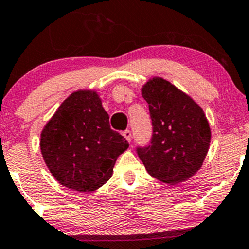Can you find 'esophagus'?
Wrapping results in <instances>:
<instances>
[{"mask_svg": "<svg viewBox=\"0 0 249 249\" xmlns=\"http://www.w3.org/2000/svg\"><path fill=\"white\" fill-rule=\"evenodd\" d=\"M123 136H124V138L126 139L128 142H131V131L130 130H125L124 132H123Z\"/></svg>", "mask_w": 249, "mask_h": 249, "instance_id": "esophagus-1", "label": "esophagus"}]
</instances>
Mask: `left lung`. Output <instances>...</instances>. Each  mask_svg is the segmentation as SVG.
I'll return each instance as SVG.
<instances>
[{
    "instance_id": "1",
    "label": "left lung",
    "mask_w": 249,
    "mask_h": 249,
    "mask_svg": "<svg viewBox=\"0 0 249 249\" xmlns=\"http://www.w3.org/2000/svg\"><path fill=\"white\" fill-rule=\"evenodd\" d=\"M153 133L151 145L137 153L148 174L168 185L193 177L202 166L211 142V127L202 108L172 83L153 77L142 85Z\"/></svg>"
}]
</instances>
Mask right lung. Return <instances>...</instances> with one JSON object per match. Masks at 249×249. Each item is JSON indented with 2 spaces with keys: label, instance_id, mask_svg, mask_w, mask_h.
<instances>
[{
  "label": "right lung",
  "instance_id": "add662e5",
  "mask_svg": "<svg viewBox=\"0 0 249 249\" xmlns=\"http://www.w3.org/2000/svg\"><path fill=\"white\" fill-rule=\"evenodd\" d=\"M39 146L45 165L59 184L91 192L111 178L117 158L128 144L111 130L98 93L78 90L59 105L43 127Z\"/></svg>",
  "mask_w": 249,
  "mask_h": 249
}]
</instances>
